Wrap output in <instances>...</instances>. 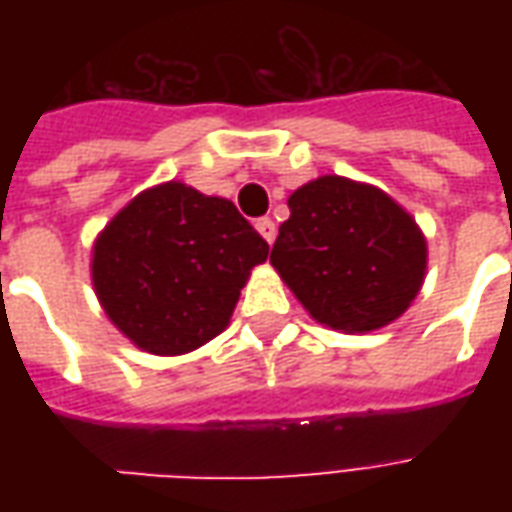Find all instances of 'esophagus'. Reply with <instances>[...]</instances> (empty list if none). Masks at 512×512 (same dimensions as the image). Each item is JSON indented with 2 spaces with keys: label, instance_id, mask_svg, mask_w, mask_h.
Masks as SVG:
<instances>
[{
  "label": "esophagus",
  "instance_id": "34e87169",
  "mask_svg": "<svg viewBox=\"0 0 512 512\" xmlns=\"http://www.w3.org/2000/svg\"><path fill=\"white\" fill-rule=\"evenodd\" d=\"M255 227H257V233L263 235L268 244H274V238H277V224L271 222L268 216H263V219H257Z\"/></svg>",
  "mask_w": 512,
  "mask_h": 512
}]
</instances>
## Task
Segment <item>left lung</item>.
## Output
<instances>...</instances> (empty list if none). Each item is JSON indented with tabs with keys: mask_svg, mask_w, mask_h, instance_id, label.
I'll list each match as a JSON object with an SVG mask.
<instances>
[{
	"mask_svg": "<svg viewBox=\"0 0 512 512\" xmlns=\"http://www.w3.org/2000/svg\"><path fill=\"white\" fill-rule=\"evenodd\" d=\"M271 266L301 307L334 332L365 334L397 321L428 274V241L386 191L321 175L288 197Z\"/></svg>",
	"mask_w": 512,
	"mask_h": 512,
	"instance_id": "left-lung-1",
	"label": "left lung"
}]
</instances>
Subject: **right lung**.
<instances>
[{
    "mask_svg": "<svg viewBox=\"0 0 512 512\" xmlns=\"http://www.w3.org/2000/svg\"><path fill=\"white\" fill-rule=\"evenodd\" d=\"M268 244L224 197L158 183L112 216L93 244L95 296L147 354L180 356L222 334Z\"/></svg>",
    "mask_w": 512,
    "mask_h": 512,
    "instance_id": "obj_1",
    "label": "right lung"
}]
</instances>
